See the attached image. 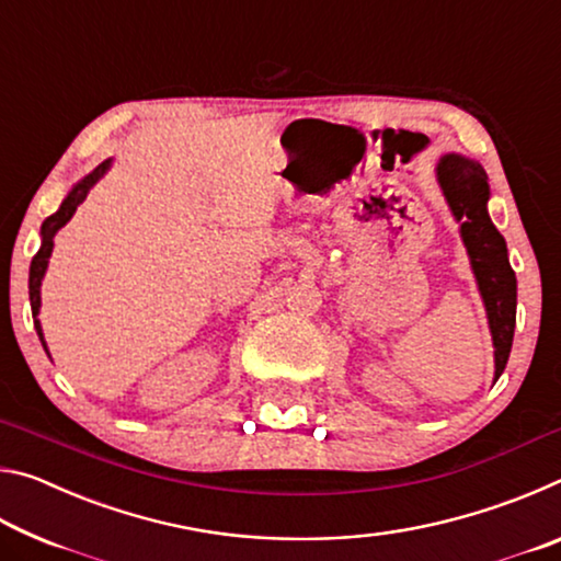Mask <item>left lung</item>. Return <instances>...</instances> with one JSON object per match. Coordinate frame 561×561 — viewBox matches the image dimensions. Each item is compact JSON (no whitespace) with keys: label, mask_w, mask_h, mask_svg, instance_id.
Segmentation results:
<instances>
[{"label":"left lung","mask_w":561,"mask_h":561,"mask_svg":"<svg viewBox=\"0 0 561 561\" xmlns=\"http://www.w3.org/2000/svg\"><path fill=\"white\" fill-rule=\"evenodd\" d=\"M435 173H438V183L453 217L460 222L462 244L468 250L480 297L485 301L492 346H495L497 381L507 366L512 336H515L517 277L510 267L505 237L497 232L488 215V173L480 163L458 153L443 156Z\"/></svg>","instance_id":"8db88e82"}]
</instances>
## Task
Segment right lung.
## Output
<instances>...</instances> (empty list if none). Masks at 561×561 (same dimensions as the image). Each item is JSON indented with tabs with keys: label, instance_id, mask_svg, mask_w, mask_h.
I'll use <instances>...</instances> for the list:
<instances>
[{
	"label": "right lung",
	"instance_id": "right-lung-1",
	"mask_svg": "<svg viewBox=\"0 0 561 561\" xmlns=\"http://www.w3.org/2000/svg\"><path fill=\"white\" fill-rule=\"evenodd\" d=\"M111 168V158L103 160V163L93 170V173H89L83 180H79L71 187V193L64 197V203L59 210H56L54 215H49L42 225V247L39 252L34 254L32 260V267H30V301H32V314H34V327H36V334H39L42 344L46 348V341H44V334H42V324L39 319H36V314H39V307H42V279L46 274V267H49V257H51V250H54V234L61 230V227L71 220L76 207H79L83 201H87L89 190L99 183V180L108 173Z\"/></svg>",
	"mask_w": 561,
	"mask_h": 561
}]
</instances>
